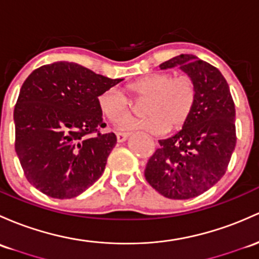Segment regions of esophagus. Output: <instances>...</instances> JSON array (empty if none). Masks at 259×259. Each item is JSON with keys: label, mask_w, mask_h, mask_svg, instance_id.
<instances>
[{"label": "esophagus", "mask_w": 259, "mask_h": 259, "mask_svg": "<svg viewBox=\"0 0 259 259\" xmlns=\"http://www.w3.org/2000/svg\"><path fill=\"white\" fill-rule=\"evenodd\" d=\"M116 137H117V142L122 143V142H124L127 138H128V133H117V135H116Z\"/></svg>", "instance_id": "esophagus-1"}]
</instances>
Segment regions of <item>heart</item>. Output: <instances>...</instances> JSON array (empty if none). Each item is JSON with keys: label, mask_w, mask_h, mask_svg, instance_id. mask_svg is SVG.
Listing matches in <instances>:
<instances>
[{"label": "heart", "mask_w": 259, "mask_h": 259, "mask_svg": "<svg viewBox=\"0 0 259 259\" xmlns=\"http://www.w3.org/2000/svg\"><path fill=\"white\" fill-rule=\"evenodd\" d=\"M133 100H143L142 113L146 117L130 119L121 130H142L160 135L166 130H177L184 124L196 100V86L189 75L173 76L169 73H155L142 76L127 85ZM97 105L108 121L121 122L132 112V101L116 86L102 91Z\"/></svg>", "instance_id": "b5f03b06"}]
</instances>
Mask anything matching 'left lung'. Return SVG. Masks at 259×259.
Wrapping results in <instances>:
<instances>
[{
	"instance_id": "1",
	"label": "left lung",
	"mask_w": 259,
	"mask_h": 259,
	"mask_svg": "<svg viewBox=\"0 0 259 259\" xmlns=\"http://www.w3.org/2000/svg\"><path fill=\"white\" fill-rule=\"evenodd\" d=\"M175 66L195 82V104L182 130L159 141L144 177L163 196L186 200L212 188L226 173L236 147V111L218 68L193 54L178 55L159 68Z\"/></svg>"
}]
</instances>
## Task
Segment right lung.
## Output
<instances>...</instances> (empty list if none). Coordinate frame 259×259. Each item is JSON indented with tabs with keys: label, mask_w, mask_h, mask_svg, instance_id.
I'll return each instance as SVG.
<instances>
[{
	"label": "right lung",
	"mask_w": 259,
	"mask_h": 259,
	"mask_svg": "<svg viewBox=\"0 0 259 259\" xmlns=\"http://www.w3.org/2000/svg\"><path fill=\"white\" fill-rule=\"evenodd\" d=\"M123 79H110L76 63L35 69L22 85L13 119L15 148L27 180L46 195L71 199L101 177L116 146L97 97Z\"/></svg>",
	"instance_id": "right-lung-1"
}]
</instances>
